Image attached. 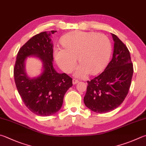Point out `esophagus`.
Returning a JSON list of instances; mask_svg holds the SVG:
<instances>
[{
	"mask_svg": "<svg viewBox=\"0 0 146 146\" xmlns=\"http://www.w3.org/2000/svg\"><path fill=\"white\" fill-rule=\"evenodd\" d=\"M72 82H73V84H76L78 82V80H76V79H75V78H73V80H72Z\"/></svg>",
	"mask_w": 146,
	"mask_h": 146,
	"instance_id": "esophagus-1",
	"label": "esophagus"
}]
</instances>
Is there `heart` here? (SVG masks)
Masks as SVG:
<instances>
[{
  "mask_svg": "<svg viewBox=\"0 0 146 146\" xmlns=\"http://www.w3.org/2000/svg\"><path fill=\"white\" fill-rule=\"evenodd\" d=\"M62 44L63 47L54 48L57 64L63 71L70 73L75 68L77 57L80 64L74 75L78 78L100 72L107 65L112 50L107 36L92 32H71L63 37Z\"/></svg>",
  "mask_w": 146,
  "mask_h": 146,
  "instance_id": "obj_1",
  "label": "heart"
}]
</instances>
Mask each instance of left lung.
Here are the masks:
<instances>
[{"instance_id": "left-lung-1", "label": "left lung", "mask_w": 146, "mask_h": 146, "mask_svg": "<svg viewBox=\"0 0 146 146\" xmlns=\"http://www.w3.org/2000/svg\"><path fill=\"white\" fill-rule=\"evenodd\" d=\"M113 44L112 59L105 70L87 81L84 102L96 113L110 112L117 108L128 93L133 68L128 48L118 37L112 34Z\"/></svg>"}]
</instances>
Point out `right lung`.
Listing matches in <instances>:
<instances>
[{
	"instance_id": "obj_1",
	"label": "right lung",
	"mask_w": 146,
	"mask_h": 146,
	"mask_svg": "<svg viewBox=\"0 0 146 146\" xmlns=\"http://www.w3.org/2000/svg\"><path fill=\"white\" fill-rule=\"evenodd\" d=\"M56 31L43 32L31 38L18 51L14 68V78L18 93L32 112L49 116L62 107L64 96L73 86L72 78L59 73L53 67V43L51 36ZM28 56L38 58L43 64L39 76L31 78L25 70Z\"/></svg>"
}]
</instances>
